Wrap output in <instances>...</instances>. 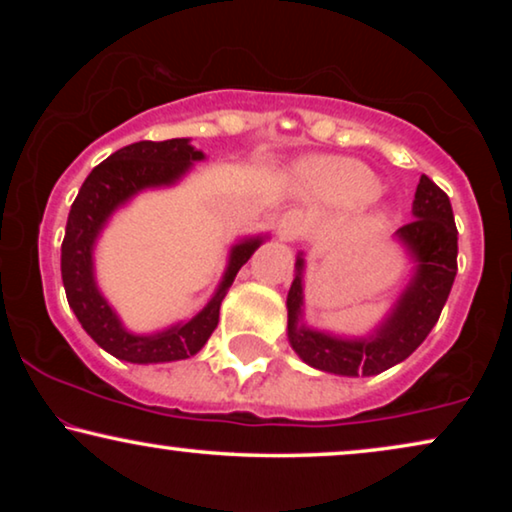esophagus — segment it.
Returning a JSON list of instances; mask_svg holds the SVG:
<instances>
[{
  "mask_svg": "<svg viewBox=\"0 0 512 512\" xmlns=\"http://www.w3.org/2000/svg\"><path fill=\"white\" fill-rule=\"evenodd\" d=\"M307 223L300 212H286L277 223V235L282 242H296L298 237H303Z\"/></svg>",
  "mask_w": 512,
  "mask_h": 512,
  "instance_id": "34e87169",
  "label": "esophagus"
}]
</instances>
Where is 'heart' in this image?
I'll return each mask as SVG.
<instances>
[{
	"mask_svg": "<svg viewBox=\"0 0 512 512\" xmlns=\"http://www.w3.org/2000/svg\"><path fill=\"white\" fill-rule=\"evenodd\" d=\"M312 198L331 207H356L380 195V181L366 165L349 158H312L300 167Z\"/></svg>",
	"mask_w": 512,
	"mask_h": 512,
	"instance_id": "obj_1",
	"label": "heart"
}]
</instances>
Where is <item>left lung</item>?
I'll return each mask as SVG.
<instances>
[{"mask_svg": "<svg viewBox=\"0 0 512 512\" xmlns=\"http://www.w3.org/2000/svg\"><path fill=\"white\" fill-rule=\"evenodd\" d=\"M412 216L408 226L394 233L410 256L412 275L382 324L361 338H340L305 324V258L298 254L286 310L289 342L307 366L345 377L384 373L408 359L436 326L457 277V226L450 198L426 174L417 184Z\"/></svg>", "mask_w": 512, "mask_h": 512, "instance_id": "8db88e82", "label": "left lung"}]
</instances>
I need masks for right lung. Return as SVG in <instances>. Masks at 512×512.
Wrapping results in <instances>:
<instances>
[{"mask_svg":"<svg viewBox=\"0 0 512 512\" xmlns=\"http://www.w3.org/2000/svg\"><path fill=\"white\" fill-rule=\"evenodd\" d=\"M205 153L195 149L191 139H167V142H137L123 146L95 167L83 181L72 209H69L65 240H62V284L67 303L90 338L104 352L130 363H170L198 354L219 324L221 300L251 254L268 240V235L242 237L230 247L228 265L198 314L179 321L163 331L137 335L123 326L109 300L102 296L95 279V244L114 212L151 188L179 184Z\"/></svg>","mask_w":512,"mask_h":512,"instance_id":"obj_1","label":"right lung"}]
</instances>
